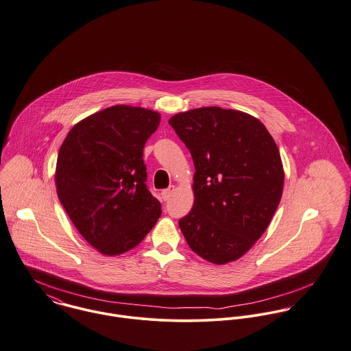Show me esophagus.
<instances>
[{
    "instance_id": "obj_1",
    "label": "esophagus",
    "mask_w": 351,
    "mask_h": 351,
    "mask_svg": "<svg viewBox=\"0 0 351 351\" xmlns=\"http://www.w3.org/2000/svg\"><path fill=\"white\" fill-rule=\"evenodd\" d=\"M175 193V187L173 186H171L169 189H167V190H162L161 191V197H162V200H168L172 194Z\"/></svg>"
}]
</instances>
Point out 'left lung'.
<instances>
[{"label":"left lung","instance_id":"1","mask_svg":"<svg viewBox=\"0 0 351 351\" xmlns=\"http://www.w3.org/2000/svg\"><path fill=\"white\" fill-rule=\"evenodd\" d=\"M194 160L193 210L179 221L189 246L223 265L267 230L280 203L284 169L271 133L257 118L218 106L169 118Z\"/></svg>","mask_w":351,"mask_h":351}]
</instances>
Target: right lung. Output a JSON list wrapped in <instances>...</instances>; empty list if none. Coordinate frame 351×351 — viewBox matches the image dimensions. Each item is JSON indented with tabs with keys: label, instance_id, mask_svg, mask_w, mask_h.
Returning <instances> with one entry per match:
<instances>
[{
	"label": "right lung",
	"instance_id": "right-lung-1",
	"mask_svg": "<svg viewBox=\"0 0 351 351\" xmlns=\"http://www.w3.org/2000/svg\"><path fill=\"white\" fill-rule=\"evenodd\" d=\"M158 123L157 112L117 105L82 119L60 147L59 200L82 237L105 256L137 246L161 215L143 160Z\"/></svg>",
	"mask_w": 351,
	"mask_h": 351
}]
</instances>
